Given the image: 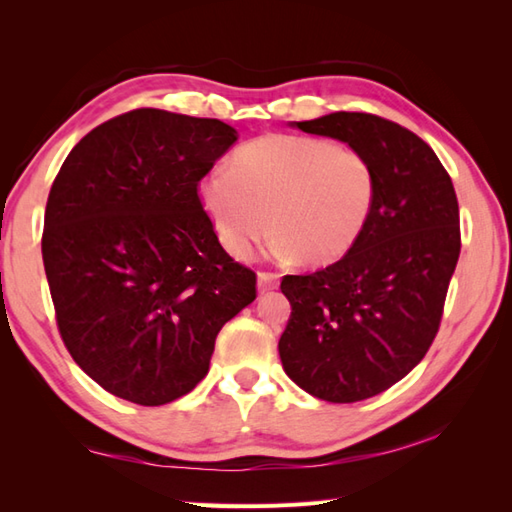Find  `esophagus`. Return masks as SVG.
Returning a JSON list of instances; mask_svg holds the SVG:
<instances>
[{
    "instance_id": "1",
    "label": "esophagus",
    "mask_w": 512,
    "mask_h": 512,
    "mask_svg": "<svg viewBox=\"0 0 512 512\" xmlns=\"http://www.w3.org/2000/svg\"><path fill=\"white\" fill-rule=\"evenodd\" d=\"M259 279V292H268V290H275L279 286V275L277 273H266V270H262V273L257 275Z\"/></svg>"
}]
</instances>
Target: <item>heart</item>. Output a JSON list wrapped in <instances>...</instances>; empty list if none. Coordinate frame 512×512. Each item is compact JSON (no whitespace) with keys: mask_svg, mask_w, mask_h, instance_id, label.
Instances as JSON below:
<instances>
[{"mask_svg":"<svg viewBox=\"0 0 512 512\" xmlns=\"http://www.w3.org/2000/svg\"><path fill=\"white\" fill-rule=\"evenodd\" d=\"M378 198L374 162L332 140L270 134L237 149L233 169L200 182V202L222 246L248 259L275 235L281 259L325 266L350 253Z\"/></svg>","mask_w":512,"mask_h":512,"instance_id":"1","label":"heart"}]
</instances>
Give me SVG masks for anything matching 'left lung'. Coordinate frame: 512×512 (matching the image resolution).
Returning <instances> with one entry per match:
<instances>
[{"label": "left lung", "mask_w": 512, "mask_h": 512, "mask_svg": "<svg viewBox=\"0 0 512 512\" xmlns=\"http://www.w3.org/2000/svg\"><path fill=\"white\" fill-rule=\"evenodd\" d=\"M295 125L363 151L378 173L372 220L350 253L281 279L286 374L321 400L358 402L405 378L436 339L462 246L458 198L433 149L394 121L334 112Z\"/></svg>", "instance_id": "obj_1"}]
</instances>
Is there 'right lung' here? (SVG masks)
<instances>
[{"label": "right lung", "mask_w": 512, "mask_h": 512, "mask_svg": "<svg viewBox=\"0 0 512 512\" xmlns=\"http://www.w3.org/2000/svg\"><path fill=\"white\" fill-rule=\"evenodd\" d=\"M235 140L217 118L140 107L83 136L52 182L41 255L57 328L118 398L158 407L189 394L217 332L257 297L198 193Z\"/></svg>", "instance_id": "obj_1"}]
</instances>
